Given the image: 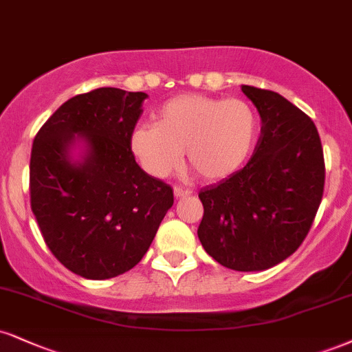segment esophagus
Returning <instances> with one entry per match:
<instances>
[{"label": "esophagus", "instance_id": "1", "mask_svg": "<svg viewBox=\"0 0 352 352\" xmlns=\"http://www.w3.org/2000/svg\"><path fill=\"white\" fill-rule=\"evenodd\" d=\"M192 193L188 188H182V187H175L173 188V195H175V198H184V197H188V195Z\"/></svg>", "mask_w": 352, "mask_h": 352}]
</instances>
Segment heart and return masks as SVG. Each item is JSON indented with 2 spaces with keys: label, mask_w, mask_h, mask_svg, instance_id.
I'll use <instances>...</instances> for the list:
<instances>
[{
  "label": "heart",
  "mask_w": 352,
  "mask_h": 352,
  "mask_svg": "<svg viewBox=\"0 0 352 352\" xmlns=\"http://www.w3.org/2000/svg\"><path fill=\"white\" fill-rule=\"evenodd\" d=\"M259 122L243 100L180 95L155 114V126L139 122L129 147L149 175L164 179L187 154L190 167L203 180H221L239 170L256 146Z\"/></svg>",
  "instance_id": "1"
}]
</instances>
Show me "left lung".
I'll return each instance as SVG.
<instances>
[{"instance_id": "obj_1", "label": "left lung", "mask_w": 352, "mask_h": 352, "mask_svg": "<svg viewBox=\"0 0 352 352\" xmlns=\"http://www.w3.org/2000/svg\"><path fill=\"white\" fill-rule=\"evenodd\" d=\"M241 90L261 114V138L241 170L198 193V239L224 267L254 272L285 261L307 238L323 198L324 159L302 109L275 91Z\"/></svg>"}]
</instances>
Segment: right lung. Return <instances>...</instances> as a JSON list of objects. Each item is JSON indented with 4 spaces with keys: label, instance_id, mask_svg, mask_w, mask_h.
<instances>
[{
    "label": "right lung",
    "instance_id": "right-lung-1",
    "mask_svg": "<svg viewBox=\"0 0 352 352\" xmlns=\"http://www.w3.org/2000/svg\"><path fill=\"white\" fill-rule=\"evenodd\" d=\"M146 98L96 88L65 101L34 138L31 210L55 259L80 277L104 280L133 269L173 205L170 185L144 172L129 147ZM78 140L87 149L72 161Z\"/></svg>",
    "mask_w": 352,
    "mask_h": 352
}]
</instances>
